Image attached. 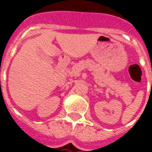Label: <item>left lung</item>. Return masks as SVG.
<instances>
[{
  "instance_id": "1",
  "label": "left lung",
  "mask_w": 152,
  "mask_h": 152,
  "mask_svg": "<svg viewBox=\"0 0 152 152\" xmlns=\"http://www.w3.org/2000/svg\"><path fill=\"white\" fill-rule=\"evenodd\" d=\"M151 85H152V83H151Z\"/></svg>"
}]
</instances>
